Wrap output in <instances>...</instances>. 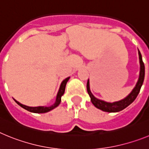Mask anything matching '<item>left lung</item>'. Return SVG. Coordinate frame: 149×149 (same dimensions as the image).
Masks as SVG:
<instances>
[{"label": "left lung", "instance_id": "8db88e82", "mask_svg": "<svg viewBox=\"0 0 149 149\" xmlns=\"http://www.w3.org/2000/svg\"><path fill=\"white\" fill-rule=\"evenodd\" d=\"M139 63H140V72H139V80H138L137 84H136V86L134 87V89H133L132 92L125 98H124L123 100L116 101V102H113V103H108V102L101 101V100L95 98L93 95L90 92V89H89V80H88L87 84H86V89H87L88 94L90 96L91 101H92V103L94 104V106L95 107H97V108L100 109L101 110H103L104 112L115 113V112L121 111V110L126 108L127 106H129V105L132 103L134 100L136 99L138 94H139V91H140V89H141V86L143 84L145 77V65L143 61V58H142L141 53L139 52Z\"/></svg>", "mask_w": 149, "mask_h": 149}]
</instances>
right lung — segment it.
Wrapping results in <instances>:
<instances>
[{
	"mask_svg": "<svg viewBox=\"0 0 149 149\" xmlns=\"http://www.w3.org/2000/svg\"><path fill=\"white\" fill-rule=\"evenodd\" d=\"M68 79H69V77L65 78L64 81L62 82L61 85H60V89H59V92L57 93V95H56V101H55V103L53 105H51L50 107H27L25 106V105L22 104L21 103H19L18 101H15L18 104L19 106H21L22 107H23L24 109H25V110H28L30 112H32V113H47V112L50 111V110H53L54 108L58 106L59 104L61 102V97L63 96V95L65 93V86H66V83L68 82Z\"/></svg>",
	"mask_w": 149,
	"mask_h": 149,
	"instance_id": "1",
	"label": "right lung"
}]
</instances>
